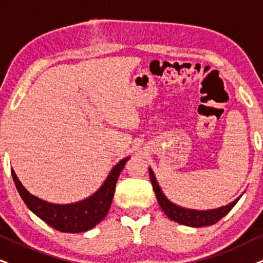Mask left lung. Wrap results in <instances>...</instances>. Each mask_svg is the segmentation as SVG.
I'll list each match as a JSON object with an SVG mask.
<instances>
[{"label":"left lung","instance_id":"left-lung-1","mask_svg":"<svg viewBox=\"0 0 263 263\" xmlns=\"http://www.w3.org/2000/svg\"><path fill=\"white\" fill-rule=\"evenodd\" d=\"M149 177H151V182L154 189L156 199H158L159 205H160L161 210L165 212V215L172 221L177 222L179 224L188 226V227H205V226L215 224L218 222L222 217H224L229 211L233 209V206L237 204L240 197L235 199L234 201L229 202L228 205L221 206V208L212 209V210H195V209H187L182 208V206L176 205L175 202L168 200L167 197L162 193L160 185H159L158 181L154 172L151 167H149Z\"/></svg>","mask_w":263,"mask_h":263}]
</instances>
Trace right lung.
<instances>
[{"mask_svg": "<svg viewBox=\"0 0 263 263\" xmlns=\"http://www.w3.org/2000/svg\"><path fill=\"white\" fill-rule=\"evenodd\" d=\"M128 159L129 156L124 158L111 168L97 192L71 204H54L35 197L22 184L13 168L11 172L16 191L30 211L59 232L81 233L96 227L107 216L114 198L116 182Z\"/></svg>", "mask_w": 263, "mask_h": 263, "instance_id": "right-lung-1", "label": "right lung"}]
</instances>
